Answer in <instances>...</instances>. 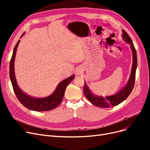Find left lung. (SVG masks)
<instances>
[{
	"instance_id": "1",
	"label": "left lung",
	"mask_w": 150,
	"mask_h": 150,
	"mask_svg": "<svg viewBox=\"0 0 150 150\" xmlns=\"http://www.w3.org/2000/svg\"><path fill=\"white\" fill-rule=\"evenodd\" d=\"M122 38L125 41L130 45V47L133 52V64L131 68V74L128 83L123 88H122L118 92L115 94L108 96H99L93 94L91 91L88 86L84 83V94L88 100L93 104L94 105L99 108H110V106L114 107L118 105L128 97L133 89L135 82L136 70L137 68V51L134 48L132 40L129 35L126 33L125 30H122ZM85 82V81H84Z\"/></svg>"
}]
</instances>
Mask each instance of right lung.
Segmentation results:
<instances>
[{
  "instance_id": "add662e5",
  "label": "right lung",
  "mask_w": 150,
  "mask_h": 150,
  "mask_svg": "<svg viewBox=\"0 0 150 150\" xmlns=\"http://www.w3.org/2000/svg\"><path fill=\"white\" fill-rule=\"evenodd\" d=\"M24 34L25 33H24L23 34L21 35V38L24 35ZM19 42L20 40H18L14 49H13L9 66L10 79L16 96L22 105L29 109V110L35 111H46L53 110V109L56 108L62 101L67 86L74 78L75 75H72L69 78L62 81L61 82L58 84L55 91L47 97L43 98H36L28 96V94H26L20 89L17 84L15 76L14 61L17 49L18 46H19Z\"/></svg>"
}]
</instances>
